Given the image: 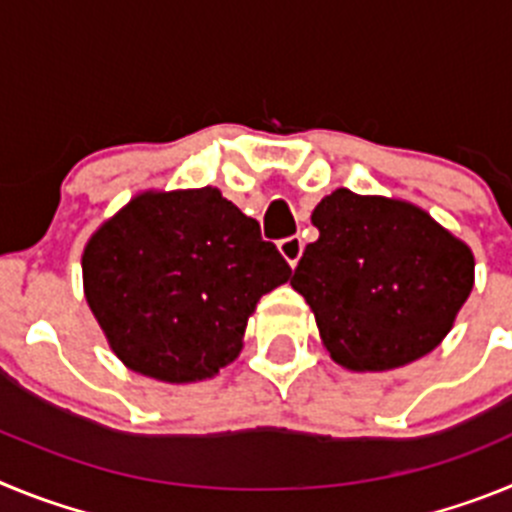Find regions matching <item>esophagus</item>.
<instances>
[{
    "label": "esophagus",
    "instance_id": "1",
    "mask_svg": "<svg viewBox=\"0 0 512 512\" xmlns=\"http://www.w3.org/2000/svg\"><path fill=\"white\" fill-rule=\"evenodd\" d=\"M279 251H282V256L289 261V264L295 266L302 256V238L300 235H287V238L279 241Z\"/></svg>",
    "mask_w": 512,
    "mask_h": 512
}]
</instances>
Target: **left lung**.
<instances>
[{
    "instance_id": "obj_1",
    "label": "left lung",
    "mask_w": 512,
    "mask_h": 512,
    "mask_svg": "<svg viewBox=\"0 0 512 512\" xmlns=\"http://www.w3.org/2000/svg\"><path fill=\"white\" fill-rule=\"evenodd\" d=\"M289 284L315 312L330 356L354 372L410 364L441 343L474 284L467 243L428 212L336 189Z\"/></svg>"
}]
</instances>
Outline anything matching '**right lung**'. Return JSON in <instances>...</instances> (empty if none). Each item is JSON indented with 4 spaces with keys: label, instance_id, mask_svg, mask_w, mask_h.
Returning <instances> with one entry per match:
<instances>
[{
    "label": "right lung",
    "instance_id": "1",
    "mask_svg": "<svg viewBox=\"0 0 512 512\" xmlns=\"http://www.w3.org/2000/svg\"><path fill=\"white\" fill-rule=\"evenodd\" d=\"M81 269L112 351L161 382L230 364L256 302L292 277L259 223L212 187L135 197L92 235Z\"/></svg>",
    "mask_w": 512,
    "mask_h": 512
}]
</instances>
